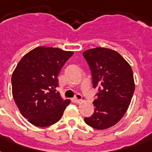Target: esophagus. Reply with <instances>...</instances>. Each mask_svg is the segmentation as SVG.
Masks as SVG:
<instances>
[{
    "instance_id": "34e87169",
    "label": "esophagus",
    "mask_w": 152,
    "mask_h": 152,
    "mask_svg": "<svg viewBox=\"0 0 152 152\" xmlns=\"http://www.w3.org/2000/svg\"><path fill=\"white\" fill-rule=\"evenodd\" d=\"M82 100H83V98H82L81 95H80V94H76L75 98H74V101L76 102H77V103H79V102H80Z\"/></svg>"
}]
</instances>
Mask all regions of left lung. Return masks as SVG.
Returning a JSON list of instances; mask_svg holds the SVG:
<instances>
[{
	"label": "left lung",
	"instance_id": "1",
	"mask_svg": "<svg viewBox=\"0 0 152 152\" xmlns=\"http://www.w3.org/2000/svg\"><path fill=\"white\" fill-rule=\"evenodd\" d=\"M83 55L91 71L94 88H98L95 112L84 121L94 129H106L116 125L129 108L135 91L132 69L111 49L96 47Z\"/></svg>",
	"mask_w": 152,
	"mask_h": 152
}]
</instances>
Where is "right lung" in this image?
<instances>
[{
	"instance_id": "obj_1",
	"label": "right lung",
	"mask_w": 152,
	"mask_h": 152,
	"mask_svg": "<svg viewBox=\"0 0 152 152\" xmlns=\"http://www.w3.org/2000/svg\"><path fill=\"white\" fill-rule=\"evenodd\" d=\"M72 54V51L39 46L26 53L15 67L12 76L13 99L21 114L32 125H53L70 103L56 88L57 76Z\"/></svg>"
}]
</instances>
